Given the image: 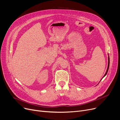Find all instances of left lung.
Wrapping results in <instances>:
<instances>
[{
    "label": "left lung",
    "instance_id": "obj_1",
    "mask_svg": "<svg viewBox=\"0 0 120 120\" xmlns=\"http://www.w3.org/2000/svg\"><path fill=\"white\" fill-rule=\"evenodd\" d=\"M108 68H107V70H106V72H105V74L104 75V77H104L105 75H106V74H107V73H108V71H109V57H108Z\"/></svg>",
    "mask_w": 120,
    "mask_h": 120
}]
</instances>
